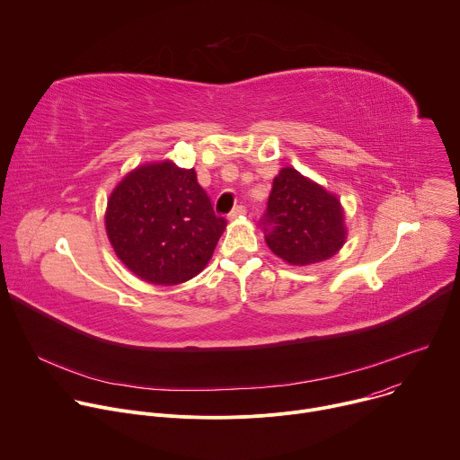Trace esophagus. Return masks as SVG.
Masks as SVG:
<instances>
[{"label": "esophagus", "instance_id": "obj_1", "mask_svg": "<svg viewBox=\"0 0 460 460\" xmlns=\"http://www.w3.org/2000/svg\"><path fill=\"white\" fill-rule=\"evenodd\" d=\"M242 215H245V208H242V206H238V208H234L231 213H229V220H236V218H242Z\"/></svg>", "mask_w": 460, "mask_h": 460}]
</instances>
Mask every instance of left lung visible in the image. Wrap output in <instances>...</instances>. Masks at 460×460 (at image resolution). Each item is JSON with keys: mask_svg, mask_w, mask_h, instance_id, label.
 Listing matches in <instances>:
<instances>
[{"mask_svg": "<svg viewBox=\"0 0 460 460\" xmlns=\"http://www.w3.org/2000/svg\"><path fill=\"white\" fill-rule=\"evenodd\" d=\"M261 224L271 226L266 242L273 254L293 268L330 260L348 238L346 211L339 196L291 165L273 178Z\"/></svg>", "mask_w": 460, "mask_h": 460, "instance_id": "8db88e82", "label": "left lung"}]
</instances>
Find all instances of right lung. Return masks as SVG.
<instances>
[{
  "label": "right lung",
  "instance_id": "right-lung-1",
  "mask_svg": "<svg viewBox=\"0 0 460 460\" xmlns=\"http://www.w3.org/2000/svg\"><path fill=\"white\" fill-rule=\"evenodd\" d=\"M103 220L121 264L153 286H178L202 273L227 227L196 171L169 158L130 169L111 190Z\"/></svg>",
  "mask_w": 460,
  "mask_h": 460
}]
</instances>
